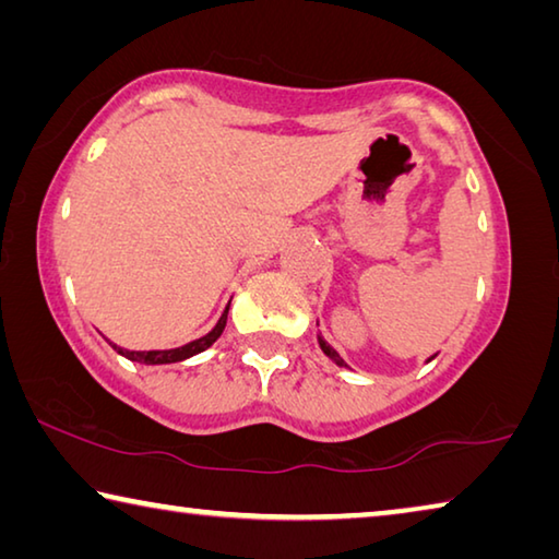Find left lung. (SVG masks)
Returning <instances> with one entry per match:
<instances>
[{
    "mask_svg": "<svg viewBox=\"0 0 559 559\" xmlns=\"http://www.w3.org/2000/svg\"><path fill=\"white\" fill-rule=\"evenodd\" d=\"M318 344H320V349L324 352V357H328L330 361H334V364H337V367H347V361H344V359L340 357V354H337V349H334V347H332V344H330L328 340H324L320 332H318ZM432 357H435V354H432ZM432 357H430L428 361H432Z\"/></svg>",
    "mask_w": 559,
    "mask_h": 559,
    "instance_id": "obj_1",
    "label": "left lung"
}]
</instances>
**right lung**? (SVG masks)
Listing matches in <instances>:
<instances>
[{"mask_svg":"<svg viewBox=\"0 0 559 559\" xmlns=\"http://www.w3.org/2000/svg\"><path fill=\"white\" fill-rule=\"evenodd\" d=\"M229 302H231V300H229ZM229 302H227V308L222 310L219 320L215 322V328H212L207 334H202V337L192 340V342H188V344H180V347H174V349H144V352H139V349H124V347H119V344L109 342V340H107V342L111 344V349H115L117 354H121V357H124V359L136 361V364H146V367H158V364L186 361V359H190V357H195V354L210 349L212 344H215V342L219 340V334H222V330H225V324H227Z\"/></svg>","mask_w":559,"mask_h":559,"instance_id":"add662e5","label":"right lung"}]
</instances>
